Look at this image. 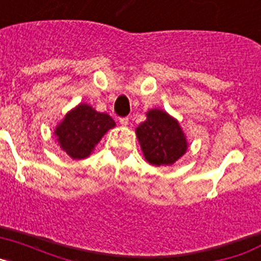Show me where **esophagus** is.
I'll return each instance as SVG.
<instances>
[{
	"mask_svg": "<svg viewBox=\"0 0 261 261\" xmlns=\"http://www.w3.org/2000/svg\"><path fill=\"white\" fill-rule=\"evenodd\" d=\"M119 123H120V125L126 126V125H128V123H129V119H128V117H120Z\"/></svg>",
	"mask_w": 261,
	"mask_h": 261,
	"instance_id": "esophagus-1",
	"label": "esophagus"
}]
</instances>
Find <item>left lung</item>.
<instances>
[{"label":"left lung","instance_id":"obj_1","mask_svg":"<svg viewBox=\"0 0 261 261\" xmlns=\"http://www.w3.org/2000/svg\"><path fill=\"white\" fill-rule=\"evenodd\" d=\"M145 159L153 166L174 165L188 149L177 120L163 110L147 111L146 120L136 129Z\"/></svg>","mask_w":261,"mask_h":261}]
</instances>
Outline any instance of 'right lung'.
Here are the masks:
<instances>
[{"instance_id": "right-lung-1", "label": "right lung", "mask_w": 261, "mask_h": 261, "mask_svg": "<svg viewBox=\"0 0 261 261\" xmlns=\"http://www.w3.org/2000/svg\"><path fill=\"white\" fill-rule=\"evenodd\" d=\"M115 126L114 119L107 114L81 103L69 111L55 129L60 147L70 158L84 159L91 154L103 136Z\"/></svg>"}]
</instances>
